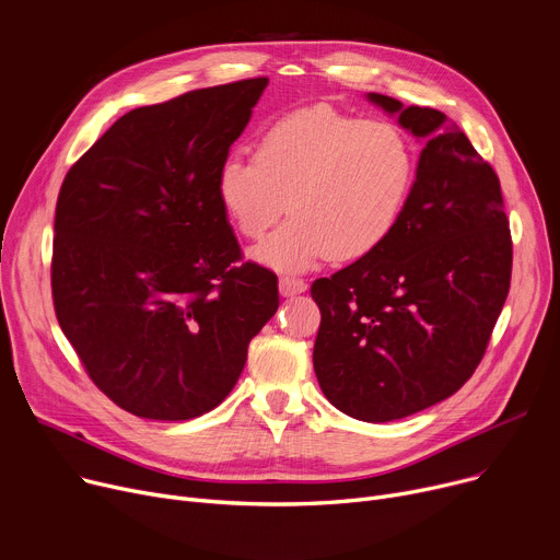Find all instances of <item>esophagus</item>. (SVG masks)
<instances>
[{
  "instance_id": "34e87169",
  "label": "esophagus",
  "mask_w": 560,
  "mask_h": 560,
  "mask_svg": "<svg viewBox=\"0 0 560 560\" xmlns=\"http://www.w3.org/2000/svg\"><path fill=\"white\" fill-rule=\"evenodd\" d=\"M305 288H307V283L303 281V279H296V277H281L279 279V292L283 294V296H294V294H301V292H305Z\"/></svg>"
}]
</instances>
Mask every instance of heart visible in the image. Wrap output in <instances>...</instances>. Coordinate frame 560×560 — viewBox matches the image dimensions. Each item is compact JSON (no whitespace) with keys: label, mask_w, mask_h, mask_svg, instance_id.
<instances>
[{"label":"heart","mask_w":560,"mask_h":560,"mask_svg":"<svg viewBox=\"0 0 560 560\" xmlns=\"http://www.w3.org/2000/svg\"><path fill=\"white\" fill-rule=\"evenodd\" d=\"M417 182L406 132L383 119H359L332 106L277 117L255 154L230 152L217 171V199L232 228L261 238L292 217L253 257L281 272H303L328 255L359 261L401 223Z\"/></svg>","instance_id":"b5f03b06"}]
</instances>
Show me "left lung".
<instances>
[{
  "instance_id": "left-lung-1",
  "label": "left lung",
  "mask_w": 560,
  "mask_h": 560,
  "mask_svg": "<svg viewBox=\"0 0 560 560\" xmlns=\"http://www.w3.org/2000/svg\"><path fill=\"white\" fill-rule=\"evenodd\" d=\"M368 100L425 148L394 234L312 283V363L337 410L385 423L443 401L481 363L510 292L512 234L494 168L441 110Z\"/></svg>"
}]
</instances>
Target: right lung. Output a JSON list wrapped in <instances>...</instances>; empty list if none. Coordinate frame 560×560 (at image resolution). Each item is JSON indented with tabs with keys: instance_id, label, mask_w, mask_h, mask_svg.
<instances>
[{
	"instance_id": "obj_1",
	"label": "right lung",
	"mask_w": 560,
	"mask_h": 560,
	"mask_svg": "<svg viewBox=\"0 0 560 560\" xmlns=\"http://www.w3.org/2000/svg\"><path fill=\"white\" fill-rule=\"evenodd\" d=\"M268 77L190 91L119 117L68 171L55 208L57 322L121 410H214L279 307L277 275L244 255L217 171Z\"/></svg>"
}]
</instances>
